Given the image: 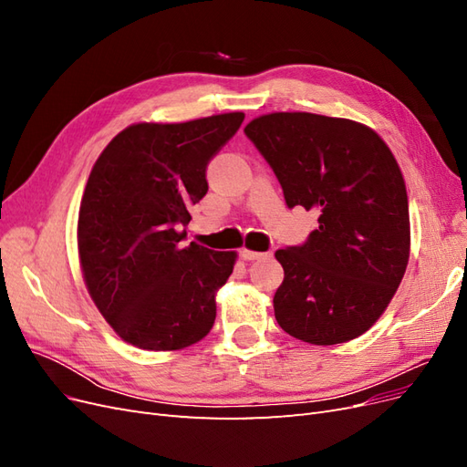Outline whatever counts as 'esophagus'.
<instances>
[{
	"label": "esophagus",
	"instance_id": "34e87169",
	"mask_svg": "<svg viewBox=\"0 0 467 467\" xmlns=\"http://www.w3.org/2000/svg\"><path fill=\"white\" fill-rule=\"evenodd\" d=\"M239 255H242V259H244V261H259V259H265V257H268V253L242 249V251H239Z\"/></svg>",
	"mask_w": 467,
	"mask_h": 467
}]
</instances>
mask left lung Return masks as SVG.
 Here are the masks:
<instances>
[{
  "instance_id": "8db88e82",
  "label": "left lung",
  "mask_w": 467,
  "mask_h": 467,
  "mask_svg": "<svg viewBox=\"0 0 467 467\" xmlns=\"http://www.w3.org/2000/svg\"><path fill=\"white\" fill-rule=\"evenodd\" d=\"M245 136L275 171L288 208L316 210L317 230L276 251L285 280L275 317L288 335L338 345L368 331L409 261V202L393 153L368 126L273 112Z\"/></svg>"
}]
</instances>
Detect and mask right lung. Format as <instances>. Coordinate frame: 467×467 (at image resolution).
Segmentation results:
<instances>
[{
    "instance_id": "right-lung-1",
    "label": "right lung",
    "mask_w": 467,
    "mask_h": 467,
    "mask_svg": "<svg viewBox=\"0 0 467 467\" xmlns=\"http://www.w3.org/2000/svg\"><path fill=\"white\" fill-rule=\"evenodd\" d=\"M244 119L132 124L91 169L78 222L83 278L110 327L138 348H185L214 325L235 253L181 242L208 191V163Z\"/></svg>"
}]
</instances>
